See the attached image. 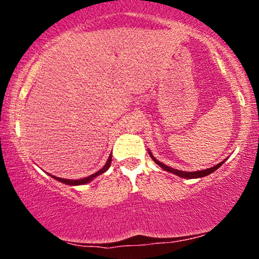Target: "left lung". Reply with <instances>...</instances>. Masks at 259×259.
Masks as SVG:
<instances>
[{
    "label": "left lung",
    "instance_id": "8db88e82",
    "mask_svg": "<svg viewBox=\"0 0 259 259\" xmlns=\"http://www.w3.org/2000/svg\"><path fill=\"white\" fill-rule=\"evenodd\" d=\"M148 153H150L151 158H152V159L154 160V162H156V164H158L160 168H163V169H164V170L169 171V173H173V174H175V175H178V177L184 178V179H196V178L206 177V175L212 174L213 171H215L217 169L221 167L223 163L225 162V159H224V160H223V162L219 163V164H217V165H214V167H212V168L204 169V170H200V171H198V170H197V171H183V170H178V169L170 168V167H168V165L163 164L162 162H159V160H157L156 158H154V157L152 156V153H151V152H148Z\"/></svg>",
    "mask_w": 259,
    "mask_h": 259
}]
</instances>
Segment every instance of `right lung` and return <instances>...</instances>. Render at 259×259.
Returning <instances> with one entry per match:
<instances>
[{"mask_svg": "<svg viewBox=\"0 0 259 259\" xmlns=\"http://www.w3.org/2000/svg\"><path fill=\"white\" fill-rule=\"evenodd\" d=\"M111 162H112V154L111 156L108 157V159H107V162H106V164H105V167L103 168H101L99 171H97V173H95V174H92V175H90V177H88V178H82V179H78V180H72V179H63V178H58V177H53V175H51L52 178H55L56 180H58V181H61V183H63V184H67V185H84V184H88V183H90V181L92 180V179H95V178L96 177H99V175H101V174H103L105 173V171L107 170V169H108L109 167H111Z\"/></svg>", "mask_w": 259, "mask_h": 259, "instance_id": "1", "label": "right lung"}]
</instances>
